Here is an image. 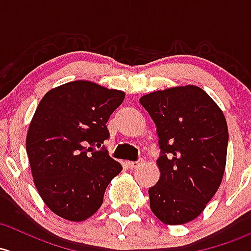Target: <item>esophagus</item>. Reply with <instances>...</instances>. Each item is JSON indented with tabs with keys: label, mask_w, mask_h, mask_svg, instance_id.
<instances>
[{
	"label": "esophagus",
	"mask_w": 251,
	"mask_h": 251,
	"mask_svg": "<svg viewBox=\"0 0 251 251\" xmlns=\"http://www.w3.org/2000/svg\"><path fill=\"white\" fill-rule=\"evenodd\" d=\"M142 162H143L142 160H139V161H126V166H127L128 168H131V170H133V168H138L139 166L142 165Z\"/></svg>",
	"instance_id": "1"
}]
</instances>
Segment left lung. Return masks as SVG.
<instances>
[{
  "label": "left lung",
  "instance_id": "left-lung-1",
  "mask_svg": "<svg viewBox=\"0 0 251 251\" xmlns=\"http://www.w3.org/2000/svg\"><path fill=\"white\" fill-rule=\"evenodd\" d=\"M156 125L160 179L149 189L150 208L166 225H181L203 212L223 180L228 130L218 104L195 85L139 100Z\"/></svg>",
  "mask_w": 251,
  "mask_h": 251
}]
</instances>
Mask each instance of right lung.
Wrapping results in <instances>:
<instances>
[{
  "instance_id": "obj_1",
  "label": "right lung",
  "mask_w": 251,
  "mask_h": 251,
  "mask_svg": "<svg viewBox=\"0 0 251 251\" xmlns=\"http://www.w3.org/2000/svg\"><path fill=\"white\" fill-rule=\"evenodd\" d=\"M124 99V91L75 80L51 89L37 107L26 136L33 183L47 207L66 220L94 215L123 170L103 143L105 124Z\"/></svg>"
}]
</instances>
